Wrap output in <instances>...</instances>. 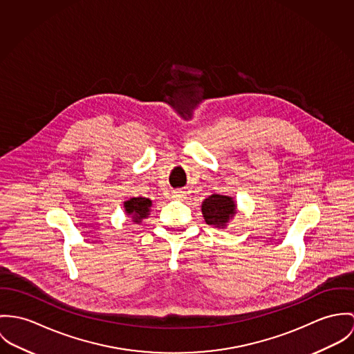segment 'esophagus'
Instances as JSON below:
<instances>
[{
  "label": "esophagus",
  "instance_id": "esophagus-1",
  "mask_svg": "<svg viewBox=\"0 0 354 354\" xmlns=\"http://www.w3.org/2000/svg\"><path fill=\"white\" fill-rule=\"evenodd\" d=\"M174 198L182 201V199L186 198V192L185 190H176V192H174Z\"/></svg>",
  "mask_w": 354,
  "mask_h": 354
}]
</instances>
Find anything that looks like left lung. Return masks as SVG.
<instances>
[{"instance_id":"left-lung-1","label":"left lung","mask_w":354,"mask_h":354,"mask_svg":"<svg viewBox=\"0 0 354 354\" xmlns=\"http://www.w3.org/2000/svg\"><path fill=\"white\" fill-rule=\"evenodd\" d=\"M201 212L207 225L216 228H227L237 213V205L234 196L212 194L203 199Z\"/></svg>"}]
</instances>
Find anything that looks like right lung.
<instances>
[{"label":"right lung","mask_w":354,"mask_h":354,"mask_svg":"<svg viewBox=\"0 0 354 354\" xmlns=\"http://www.w3.org/2000/svg\"><path fill=\"white\" fill-rule=\"evenodd\" d=\"M151 207L152 199L145 196H133L123 202L124 213L134 224H141L144 218H148L151 214Z\"/></svg>","instance_id":"obj_1"}]
</instances>
